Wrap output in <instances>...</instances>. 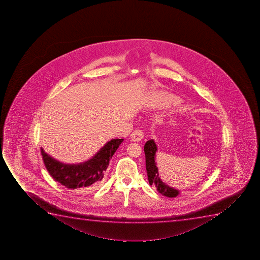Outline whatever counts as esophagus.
Listing matches in <instances>:
<instances>
[{
    "mask_svg": "<svg viewBox=\"0 0 260 260\" xmlns=\"http://www.w3.org/2000/svg\"><path fill=\"white\" fill-rule=\"evenodd\" d=\"M144 135V132H142L141 129H136V131L132 132L131 138H132V140L133 142H139V141L142 140Z\"/></svg>",
    "mask_w": 260,
    "mask_h": 260,
    "instance_id": "34e87169",
    "label": "esophagus"
}]
</instances>
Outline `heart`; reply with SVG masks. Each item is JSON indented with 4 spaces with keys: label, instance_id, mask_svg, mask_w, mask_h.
Listing matches in <instances>:
<instances>
[{
    "label": "heart",
    "instance_id": "heart-1",
    "mask_svg": "<svg viewBox=\"0 0 260 260\" xmlns=\"http://www.w3.org/2000/svg\"><path fill=\"white\" fill-rule=\"evenodd\" d=\"M179 98L165 92H154L150 96V102L155 107H169L173 104H178Z\"/></svg>",
    "mask_w": 260,
    "mask_h": 260
}]
</instances>
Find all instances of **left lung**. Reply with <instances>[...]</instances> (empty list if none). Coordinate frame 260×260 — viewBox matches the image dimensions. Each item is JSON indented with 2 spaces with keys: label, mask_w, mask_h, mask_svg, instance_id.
Listing matches in <instances>:
<instances>
[{
  "label": "left lung",
  "mask_w": 260,
  "mask_h": 260,
  "mask_svg": "<svg viewBox=\"0 0 260 260\" xmlns=\"http://www.w3.org/2000/svg\"><path fill=\"white\" fill-rule=\"evenodd\" d=\"M157 151V145L156 142L150 139L147 141L144 145L145 161H146V171L148 180L150 185L155 186L159 193L168 198H176L180 195V190L169 186L167 183L162 182L159 176L158 167L156 166V155Z\"/></svg>",
  "instance_id": "obj_1"
}]
</instances>
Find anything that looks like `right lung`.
I'll return each instance as SVG.
<instances>
[{"label":"right lung","instance_id":"add662e5","mask_svg":"<svg viewBox=\"0 0 260 260\" xmlns=\"http://www.w3.org/2000/svg\"><path fill=\"white\" fill-rule=\"evenodd\" d=\"M123 139L107 142L91 158L78 164H64L54 158L41 148L43 162L50 176L68 189L89 192L101 185L104 172Z\"/></svg>","mask_w":260,"mask_h":260}]
</instances>
